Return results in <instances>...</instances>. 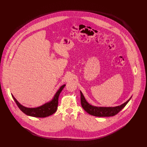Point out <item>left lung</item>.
Instances as JSON below:
<instances>
[{"label": "left lung", "mask_w": 147, "mask_h": 147, "mask_svg": "<svg viewBox=\"0 0 147 147\" xmlns=\"http://www.w3.org/2000/svg\"><path fill=\"white\" fill-rule=\"evenodd\" d=\"M81 94V103L83 109L87 113L90 115L96 117H111L114 116L118 114L119 112L124 108L127 103L131 99V96L130 99L127 100L124 103L121 104L120 106H117L114 107H96L90 104L86 99L84 96L83 95L81 91H80Z\"/></svg>", "instance_id": "8db88e82"}]
</instances>
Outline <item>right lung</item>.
<instances>
[{
    "mask_svg": "<svg viewBox=\"0 0 147 147\" xmlns=\"http://www.w3.org/2000/svg\"><path fill=\"white\" fill-rule=\"evenodd\" d=\"M65 86L66 84H64L63 86H61L59 87V88L57 90L56 93H55L51 100L45 103L43 105H42L39 107L35 108H28L22 105L20 103V102L15 98L14 96L12 94H11L13 100H15L18 108L25 114L34 117L43 118L50 116L56 112L58 107L59 95L61 92L62 90L65 87Z\"/></svg>",
    "mask_w": 147,
    "mask_h": 147,
    "instance_id": "obj_1",
    "label": "right lung"
}]
</instances>
